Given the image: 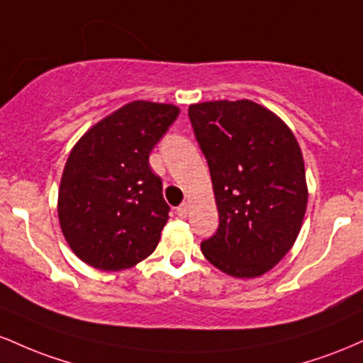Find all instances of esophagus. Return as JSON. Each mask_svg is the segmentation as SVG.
<instances>
[{"label":"esophagus","mask_w":363,"mask_h":363,"mask_svg":"<svg viewBox=\"0 0 363 363\" xmlns=\"http://www.w3.org/2000/svg\"><path fill=\"white\" fill-rule=\"evenodd\" d=\"M176 213L179 218H186L187 213H189V205H187V203H182V205L176 210Z\"/></svg>","instance_id":"1"}]
</instances>
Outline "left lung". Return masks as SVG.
<instances>
[{"label":"left lung","mask_w":363,"mask_h":363,"mask_svg":"<svg viewBox=\"0 0 363 363\" xmlns=\"http://www.w3.org/2000/svg\"><path fill=\"white\" fill-rule=\"evenodd\" d=\"M213 182L220 223L201 251L235 278L269 272L290 251L307 208L301 147L283 121L251 101L189 106Z\"/></svg>","instance_id":"obj_1"}]
</instances>
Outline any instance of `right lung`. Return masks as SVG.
<instances>
[{
	"label": "right lung",
	"mask_w": 363,
	"mask_h": 363,
	"mask_svg": "<svg viewBox=\"0 0 363 363\" xmlns=\"http://www.w3.org/2000/svg\"><path fill=\"white\" fill-rule=\"evenodd\" d=\"M177 116L170 104L136 101L74 145L61 177L57 215L66 242L86 264L119 272L155 251L170 208L148 157Z\"/></svg>",
	"instance_id": "obj_1"
}]
</instances>
